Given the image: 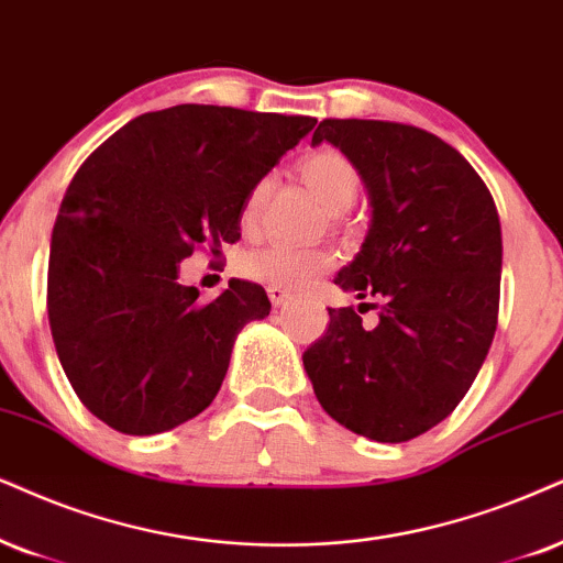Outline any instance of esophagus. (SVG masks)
<instances>
[{"label": "esophagus", "instance_id": "34e87169", "mask_svg": "<svg viewBox=\"0 0 563 563\" xmlns=\"http://www.w3.org/2000/svg\"><path fill=\"white\" fill-rule=\"evenodd\" d=\"M267 296H269V301H273L275 306H283V303H288L290 290L277 288V286H269V288H267Z\"/></svg>", "mask_w": 563, "mask_h": 563}]
</instances>
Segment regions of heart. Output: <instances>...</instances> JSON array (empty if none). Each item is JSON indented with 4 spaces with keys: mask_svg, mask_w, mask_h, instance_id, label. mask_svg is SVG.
<instances>
[{
    "mask_svg": "<svg viewBox=\"0 0 563 563\" xmlns=\"http://www.w3.org/2000/svg\"><path fill=\"white\" fill-rule=\"evenodd\" d=\"M301 179L306 181L319 202L327 210L343 212L351 208L355 195H358L361 179L358 170L343 153L322 151L309 153L301 161ZM267 197V179H262L249 189V195L241 205V225L244 229H254L257 225L262 202ZM334 262L330 249H301L290 244H269L262 249H254L241 257V273L252 280L265 283V286L277 288H301L311 283L319 273H324Z\"/></svg>",
    "mask_w": 563,
    "mask_h": 563,
    "instance_id": "obj_1",
    "label": "heart"
}]
</instances>
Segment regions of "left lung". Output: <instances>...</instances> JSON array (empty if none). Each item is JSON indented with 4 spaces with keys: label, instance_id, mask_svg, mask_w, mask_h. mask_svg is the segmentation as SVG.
I'll return each mask as SVG.
<instances>
[{
    "label": "left lung",
    "instance_id": "left-lung-1",
    "mask_svg": "<svg viewBox=\"0 0 563 563\" xmlns=\"http://www.w3.org/2000/svg\"><path fill=\"white\" fill-rule=\"evenodd\" d=\"M358 170L372 220L334 286L374 296L380 322L330 309L303 368L322 408L374 441H408L457 408L499 317L501 223L475 168L437 134L374 119H324L311 145Z\"/></svg>",
    "mask_w": 563,
    "mask_h": 563
}]
</instances>
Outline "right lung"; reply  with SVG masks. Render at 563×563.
<instances>
[{
	"instance_id": "right-lung-1",
	"label": "right lung",
	"mask_w": 563,
	"mask_h": 563,
	"mask_svg": "<svg viewBox=\"0 0 563 563\" xmlns=\"http://www.w3.org/2000/svg\"><path fill=\"white\" fill-rule=\"evenodd\" d=\"M317 119L181 103L142 113L82 163L56 216L48 324L80 402L111 429L151 437L216 400L265 288L233 280L216 301L181 286L195 246L241 239L254 184Z\"/></svg>"
}]
</instances>
